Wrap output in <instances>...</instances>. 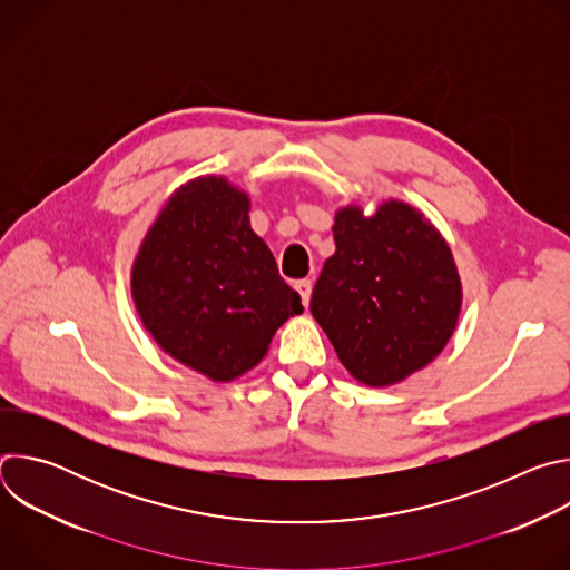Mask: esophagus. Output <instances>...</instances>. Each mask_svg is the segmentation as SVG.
<instances>
[{"instance_id":"1","label":"esophagus","mask_w":570,"mask_h":570,"mask_svg":"<svg viewBox=\"0 0 570 570\" xmlns=\"http://www.w3.org/2000/svg\"><path fill=\"white\" fill-rule=\"evenodd\" d=\"M295 291L299 293L302 297V304L308 306V299H311V291H313V282L311 279H297L295 282Z\"/></svg>"}]
</instances>
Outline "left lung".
I'll return each mask as SVG.
<instances>
[{
    "mask_svg": "<svg viewBox=\"0 0 570 570\" xmlns=\"http://www.w3.org/2000/svg\"><path fill=\"white\" fill-rule=\"evenodd\" d=\"M311 313L345 370L370 387L401 383L449 343L462 282L446 238L413 205L383 200L372 216L347 205L334 218Z\"/></svg>",
    "mask_w": 570,
    "mask_h": 570,
    "instance_id": "obj_1",
    "label": "left lung"
}]
</instances>
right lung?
<instances>
[{"instance_id":"1","label":"right lung","mask_w":570,"mask_h":570,"mask_svg":"<svg viewBox=\"0 0 570 570\" xmlns=\"http://www.w3.org/2000/svg\"><path fill=\"white\" fill-rule=\"evenodd\" d=\"M248 214L250 196L225 176L194 178L159 209L130 271L146 332L214 383L259 365L275 332L304 311Z\"/></svg>"}]
</instances>
